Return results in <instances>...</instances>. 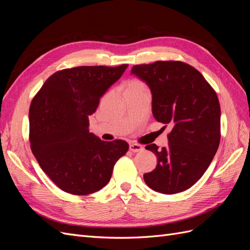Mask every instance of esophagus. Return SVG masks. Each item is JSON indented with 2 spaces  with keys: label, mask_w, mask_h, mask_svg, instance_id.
I'll list each match as a JSON object with an SVG mask.
<instances>
[{
  "label": "esophagus",
  "mask_w": 250,
  "mask_h": 250,
  "mask_svg": "<svg viewBox=\"0 0 250 250\" xmlns=\"http://www.w3.org/2000/svg\"><path fill=\"white\" fill-rule=\"evenodd\" d=\"M129 150L131 151V152H140V151H143L144 150V147L142 145H140V144H134V143H131L129 145Z\"/></svg>",
  "instance_id": "34e87169"
}]
</instances>
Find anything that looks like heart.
Segmentation results:
<instances>
[{
    "label": "heart",
    "instance_id": "heart-1",
    "mask_svg": "<svg viewBox=\"0 0 250 250\" xmlns=\"http://www.w3.org/2000/svg\"><path fill=\"white\" fill-rule=\"evenodd\" d=\"M124 89L125 90H144V89H148L145 83H144L142 80L133 78L128 80L125 84H124Z\"/></svg>",
    "mask_w": 250,
    "mask_h": 250
}]
</instances>
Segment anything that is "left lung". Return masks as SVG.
I'll return each mask as SVG.
<instances>
[{
	"instance_id": "left-lung-1",
	"label": "left lung",
	"mask_w": 250,
	"mask_h": 250,
	"mask_svg": "<svg viewBox=\"0 0 250 250\" xmlns=\"http://www.w3.org/2000/svg\"><path fill=\"white\" fill-rule=\"evenodd\" d=\"M131 73L149 85L154 118L172 126L167 146H146L157 156V165L144 174V180L163 194L186 191L207 171L220 143L221 111L215 89L199 71L179 60L137 64Z\"/></svg>"
}]
</instances>
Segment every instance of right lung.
<instances>
[{
  "mask_svg": "<svg viewBox=\"0 0 250 250\" xmlns=\"http://www.w3.org/2000/svg\"><path fill=\"white\" fill-rule=\"evenodd\" d=\"M127 66L60 70L33 98L29 109L30 147L42 171L66 193L87 195L101 190L129 148L125 141L104 142L88 130V116Z\"/></svg>",
  "mask_w": 250,
  "mask_h": 250,
  "instance_id": "obj_1",
  "label": "right lung"
}]
</instances>
